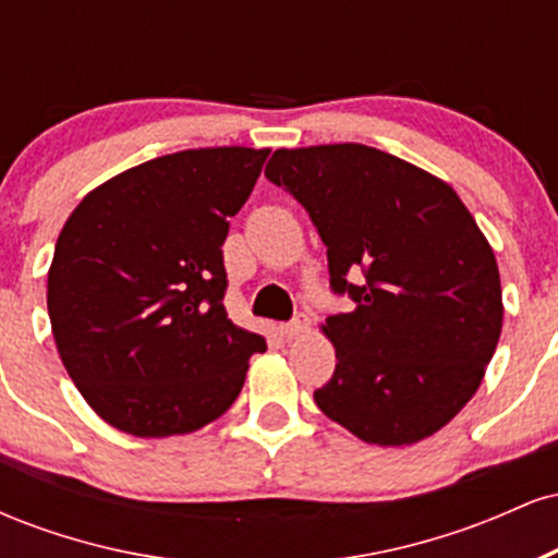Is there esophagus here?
I'll list each match as a JSON object with an SVG mask.
<instances>
[{
	"label": "esophagus",
	"instance_id": "1",
	"mask_svg": "<svg viewBox=\"0 0 558 558\" xmlns=\"http://www.w3.org/2000/svg\"><path fill=\"white\" fill-rule=\"evenodd\" d=\"M280 330H283L286 338H299V336H304V332L310 330V317H306L304 312H299V315L293 317L291 323L280 325Z\"/></svg>",
	"mask_w": 558,
	"mask_h": 558
}]
</instances>
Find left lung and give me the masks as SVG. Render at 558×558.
<instances>
[{
	"instance_id": "obj_1",
	"label": "left lung",
	"mask_w": 558,
	"mask_h": 558,
	"mask_svg": "<svg viewBox=\"0 0 558 558\" xmlns=\"http://www.w3.org/2000/svg\"><path fill=\"white\" fill-rule=\"evenodd\" d=\"M265 175L304 204L332 291L354 301L319 325L338 362L317 407L364 444L430 438L477 393L501 336V275L475 217L433 172L364 144L278 149Z\"/></svg>"
}]
</instances>
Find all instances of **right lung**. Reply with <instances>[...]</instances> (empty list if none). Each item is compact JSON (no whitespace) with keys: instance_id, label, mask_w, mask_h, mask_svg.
<instances>
[{"instance_id":"obj_1","label":"right lung","mask_w":558,"mask_h":558,"mask_svg":"<svg viewBox=\"0 0 558 558\" xmlns=\"http://www.w3.org/2000/svg\"><path fill=\"white\" fill-rule=\"evenodd\" d=\"M270 149L207 146L120 172L54 246L47 306L88 407L136 438L194 433L239 399L265 338L228 319L222 243Z\"/></svg>"}]
</instances>
